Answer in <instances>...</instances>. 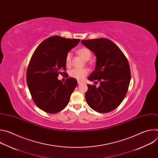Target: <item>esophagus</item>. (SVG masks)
I'll list each match as a JSON object with an SVG mask.
<instances>
[{
  "label": "esophagus",
  "mask_w": 158,
  "mask_h": 158,
  "mask_svg": "<svg viewBox=\"0 0 158 158\" xmlns=\"http://www.w3.org/2000/svg\"><path fill=\"white\" fill-rule=\"evenodd\" d=\"M77 83H78L79 85H80V84H81L82 82L81 81H77Z\"/></svg>",
  "instance_id": "1"
}]
</instances>
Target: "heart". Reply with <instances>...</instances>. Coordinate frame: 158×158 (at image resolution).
<instances>
[{
	"label": "heart",
	"mask_w": 158,
	"mask_h": 158,
	"mask_svg": "<svg viewBox=\"0 0 158 158\" xmlns=\"http://www.w3.org/2000/svg\"><path fill=\"white\" fill-rule=\"evenodd\" d=\"M77 54L85 60H88L91 57V51L85 48L79 49L77 51ZM71 57H72V54L71 52H69L67 54L65 57V65L67 67L70 66L71 63ZM87 73H88V70L87 69L75 68L72 69L70 71L69 74H70V76L73 78H75L77 80H82L86 76Z\"/></svg>",
	"instance_id": "1"
}]
</instances>
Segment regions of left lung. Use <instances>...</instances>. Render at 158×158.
<instances>
[{"label":"left lung","mask_w":158,"mask_h":158,"mask_svg":"<svg viewBox=\"0 0 158 158\" xmlns=\"http://www.w3.org/2000/svg\"><path fill=\"white\" fill-rule=\"evenodd\" d=\"M81 43L96 57L95 69L88 79L99 82L98 87L87 84L86 102L101 113L113 110L123 101L129 85L131 72L128 61L117 45L109 39L82 40Z\"/></svg>","instance_id":"1"}]
</instances>
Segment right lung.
Wrapping results in <instances>:
<instances>
[{
    "label": "right lung",
    "mask_w": 158,
    "mask_h": 158,
    "mask_svg": "<svg viewBox=\"0 0 158 158\" xmlns=\"http://www.w3.org/2000/svg\"><path fill=\"white\" fill-rule=\"evenodd\" d=\"M79 42L54 35L42 41L35 50L28 66L27 82L34 103L42 110L55 114L68 104L77 81L69 77L63 83L57 77L65 70L67 53Z\"/></svg>",
    "instance_id": "add662e5"
}]
</instances>
